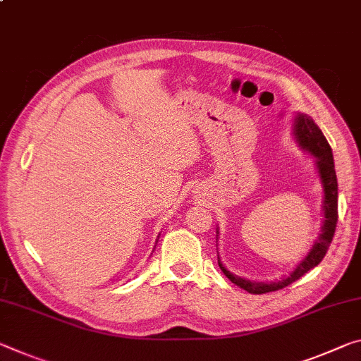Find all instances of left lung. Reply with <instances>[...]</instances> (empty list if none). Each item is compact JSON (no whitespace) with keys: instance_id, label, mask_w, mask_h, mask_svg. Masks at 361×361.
I'll return each instance as SVG.
<instances>
[{"instance_id":"1","label":"left lung","mask_w":361,"mask_h":361,"mask_svg":"<svg viewBox=\"0 0 361 361\" xmlns=\"http://www.w3.org/2000/svg\"><path fill=\"white\" fill-rule=\"evenodd\" d=\"M290 135L295 141V145L300 147L302 151L314 159V169H317L319 183L323 188V202H322V212H323V225L322 233L314 239L310 250L297 265L293 268L289 274L273 279V281H255V279H247L244 276H238V274L231 273L228 268L223 265L219 257V267L220 270L225 273V276L230 279L233 284L239 286V288L247 290L249 294H265L273 293V290L283 289L290 283H294L300 276H304L307 271L318 265L319 262L324 259L326 252H328L329 244L334 238L336 225H337V176L334 169V157L333 151H331L329 142L326 141L323 131L319 130L317 123L313 122L310 116L304 112H295L293 125H290ZM220 228L216 225V243H219ZM216 255H219V249H216Z\"/></svg>"}]
</instances>
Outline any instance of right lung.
I'll return each mask as SVG.
<instances>
[{"mask_svg": "<svg viewBox=\"0 0 361 361\" xmlns=\"http://www.w3.org/2000/svg\"><path fill=\"white\" fill-rule=\"evenodd\" d=\"M157 238H159V236H157ZM156 244H157V241H156Z\"/></svg>", "mask_w": 361, "mask_h": 361, "instance_id": "add662e5", "label": "right lung"}]
</instances>
